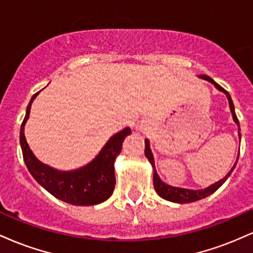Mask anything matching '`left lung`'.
I'll list each match as a JSON object with an SVG mask.
<instances>
[{"label": "left lung", "instance_id": "1", "mask_svg": "<svg viewBox=\"0 0 253 253\" xmlns=\"http://www.w3.org/2000/svg\"><path fill=\"white\" fill-rule=\"evenodd\" d=\"M199 77L202 78V80L208 81V82H211V84H214V86H215L217 90H220V91H222L223 94H226V96H227V98H228L229 108H231L232 115H233L234 123H236L238 125V127H239V120H238V118L236 115V110H234L233 101H232L231 96H229L228 91H226V90L223 89L221 85H219V84H217L215 81L211 80L210 76H206V75H200ZM239 130H240V127H239ZM240 136H242V134H240V132H239V138H240ZM145 156L147 157V159H149V162L153 168V185H155L156 193L158 194V195L161 197H163V199L168 200V201L176 202V203L195 202V201H199V200H201V199H205V197L210 196L211 194H213L214 191L219 189V188L221 187L223 183H225L226 179H227L229 175H231L232 171H233L234 168H236L238 158H239V156H238L236 164L233 165V168H232L231 171H229L227 175L223 177V178L220 179V181H217V182L214 183V184L210 185V187L206 188V189L191 190V189H183V188L171 187V185L165 184V183L162 181L161 178H159L158 173H157V171L155 169V159H153V155H152V152H151V149H150V143H149V140H147V139H145Z\"/></svg>", "mask_w": 253, "mask_h": 253}]
</instances>
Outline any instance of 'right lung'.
Segmentation results:
<instances>
[{"instance_id": "1", "label": "right lung", "mask_w": 253, "mask_h": 253, "mask_svg": "<svg viewBox=\"0 0 253 253\" xmlns=\"http://www.w3.org/2000/svg\"><path fill=\"white\" fill-rule=\"evenodd\" d=\"M37 94L32 96L20 128L22 156L31 175L57 199L75 206H92L106 201L115 187L114 162L123 149L124 139L130 134V128L120 130L109 139L101 152L89 164L77 170L59 171L42 163L33 155L25 138V125L30 118L31 106Z\"/></svg>"}]
</instances>
